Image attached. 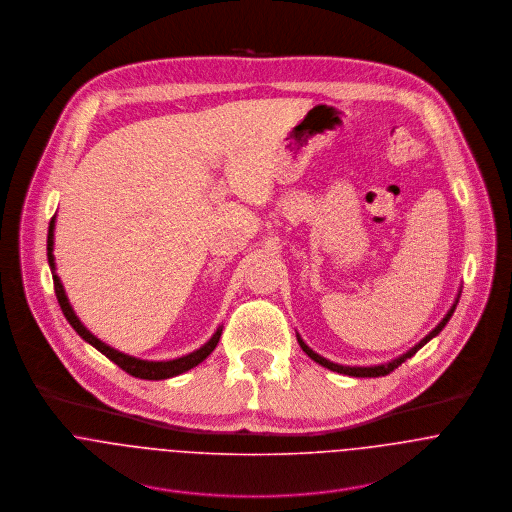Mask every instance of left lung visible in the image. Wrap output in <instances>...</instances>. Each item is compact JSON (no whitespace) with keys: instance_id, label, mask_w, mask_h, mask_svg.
<instances>
[{"instance_id":"obj_1","label":"left lung","mask_w":512,"mask_h":512,"mask_svg":"<svg viewBox=\"0 0 512 512\" xmlns=\"http://www.w3.org/2000/svg\"><path fill=\"white\" fill-rule=\"evenodd\" d=\"M459 295L461 293H457V297H455V301H453V305L449 307V311L445 313V317L439 321L438 325L418 343V345H414L410 351H406L404 355H400V357H396V359H392V361H388V363H384V365H370V366H347V365H339V363H333V361H327L325 357H321V355H317L313 349H309L307 345H305V341L299 337V333H297V343H299V347L303 349V353L311 359V361H315V363H319L321 366H325V368H329V370H333V372H339V374H349V376H359V378H370V376H386V374H390L394 368H398V366L402 365L406 359H410V357H414L428 341H432L436 335H439V331L447 325V321L451 319V315H453V311H455V307H457V303H459Z\"/></svg>"}]
</instances>
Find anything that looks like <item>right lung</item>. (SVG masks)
Returning <instances> with one entry per match:
<instances>
[{
  "label": "right lung",
  "instance_id": "right-lung-1",
  "mask_svg": "<svg viewBox=\"0 0 512 512\" xmlns=\"http://www.w3.org/2000/svg\"><path fill=\"white\" fill-rule=\"evenodd\" d=\"M55 220L57 217H53L49 222V234H47V258H49V266H51V274H53V284H55V293H57V299H59V305L67 317V321L73 325L74 331L86 341L90 343L94 349H98L102 355H106L112 363L120 366L122 370H126L128 374L136 376V378H144V380H163V378H171V376H177V374H183L187 370H191L193 366L203 363L217 347L219 343L220 333H222V327H219L215 331V335L197 351L189 353V355H183L179 359H171V361H144V359H138V357H132V355H126V353H120L116 351L114 347L102 343L98 337H94L84 325L82 321L76 317L74 313L73 305L65 293V288L61 284V278L57 274V266H55V254H53V246H55Z\"/></svg>",
  "mask_w": 512,
  "mask_h": 512
}]
</instances>
